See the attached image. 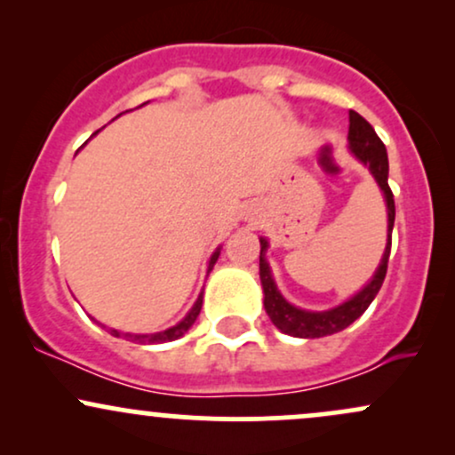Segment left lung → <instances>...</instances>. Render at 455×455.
<instances>
[{"mask_svg": "<svg viewBox=\"0 0 455 455\" xmlns=\"http://www.w3.org/2000/svg\"><path fill=\"white\" fill-rule=\"evenodd\" d=\"M348 148L359 160L372 171L374 180L383 190L385 201H387V248H385L383 260H380L377 274L370 280V284H365L357 295L351 297L348 301H344L342 306L333 307V310L325 312H307L299 310V307L291 306L284 297L280 295V291L275 289V282L271 278V271L267 260H265V250H267V242L260 239V282H263V293H265V310L271 318L275 327L280 331L289 333L295 338H323L331 336V333L342 331L351 323L357 321L359 316L368 310V306L372 304V299L383 286L385 274H387V263H389V252H391V231H394V220H395V203H394V192L387 184L389 175V162H387V149H385L383 140L379 139V134L374 132V128L359 115L357 111H348Z\"/></svg>", "mask_w": 455, "mask_h": 455, "instance_id": "1", "label": "left lung"}]
</instances>
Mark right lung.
<instances>
[{"label": "right lung", "mask_w": 455, "mask_h": 455, "mask_svg": "<svg viewBox=\"0 0 455 455\" xmlns=\"http://www.w3.org/2000/svg\"><path fill=\"white\" fill-rule=\"evenodd\" d=\"M218 254H220V252H213V257H212V260H210V269H207V271H212L213 263H216V260H218ZM201 306H203V295H198V299H196L195 307H192V310L188 312V316L184 318V321L177 323L175 327L166 329V331L151 333V336H134V333H119L117 329H111V336H115V338L124 336V338H126V340H132V342H149V344H160V342H171V340H177V338L184 336V333L188 331V329H190L192 325H195V321H196L198 312H201Z\"/></svg>", "instance_id": "obj_1"}]
</instances>
